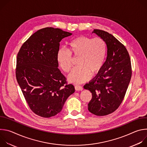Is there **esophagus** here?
Listing matches in <instances>:
<instances>
[{
  "mask_svg": "<svg viewBox=\"0 0 147 147\" xmlns=\"http://www.w3.org/2000/svg\"><path fill=\"white\" fill-rule=\"evenodd\" d=\"M75 89L76 91H82L83 90V88L80 86H76Z\"/></svg>",
  "mask_w": 147,
  "mask_h": 147,
  "instance_id": "esophagus-1",
  "label": "esophagus"
}]
</instances>
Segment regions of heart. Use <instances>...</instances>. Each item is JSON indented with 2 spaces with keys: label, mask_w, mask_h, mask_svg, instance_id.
<instances>
[{
  "label": "heart",
  "mask_w": 147,
  "mask_h": 147,
  "mask_svg": "<svg viewBox=\"0 0 147 147\" xmlns=\"http://www.w3.org/2000/svg\"><path fill=\"white\" fill-rule=\"evenodd\" d=\"M69 47V49H59L56 55L60 67L66 73L72 66V55L78 58V66L68 75L69 81L74 84L82 83L89 80L91 74H97L102 70L107 53V43L102 38L79 36L70 42Z\"/></svg>",
  "instance_id": "obj_1"
}]
</instances>
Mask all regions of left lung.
Wrapping results in <instances>:
<instances>
[{"label":"left lung","instance_id":"1","mask_svg":"<svg viewBox=\"0 0 147 147\" xmlns=\"http://www.w3.org/2000/svg\"><path fill=\"white\" fill-rule=\"evenodd\" d=\"M106 42L107 57L102 70L84 88L92 93L88 109L96 116H105L115 112L122 102L131 77V65L125 47L112 34L94 30Z\"/></svg>","mask_w":147,"mask_h":147}]
</instances>
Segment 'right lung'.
<instances>
[{
    "label": "right lung",
    "instance_id": "obj_1",
    "mask_svg": "<svg viewBox=\"0 0 147 147\" xmlns=\"http://www.w3.org/2000/svg\"><path fill=\"white\" fill-rule=\"evenodd\" d=\"M71 35L59 28L40 29L25 42L17 54V81L30 108L39 116L56 115L75 91L58 69L56 59L60 42Z\"/></svg>",
    "mask_w": 147,
    "mask_h": 147
}]
</instances>
